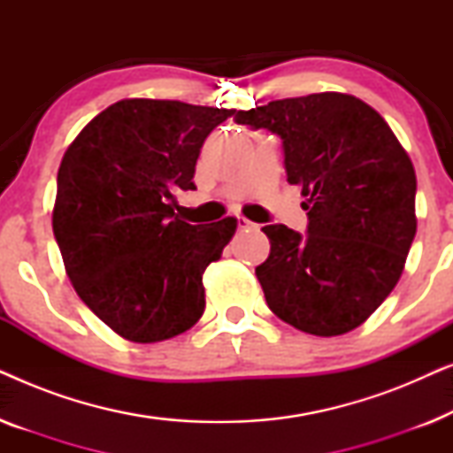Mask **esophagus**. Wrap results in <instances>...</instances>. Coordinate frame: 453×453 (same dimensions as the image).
<instances>
[{
	"label": "esophagus",
	"mask_w": 453,
	"mask_h": 453,
	"mask_svg": "<svg viewBox=\"0 0 453 453\" xmlns=\"http://www.w3.org/2000/svg\"><path fill=\"white\" fill-rule=\"evenodd\" d=\"M237 225H239L241 231H247V228H253V226H256V225H253L251 220H247L245 216H239V219H237Z\"/></svg>",
	"instance_id": "1"
}]
</instances>
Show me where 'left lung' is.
I'll list each match as a JSON object with an SVG mask.
<instances>
[{
    "label": "left lung",
    "instance_id": "obj_1",
    "mask_svg": "<svg viewBox=\"0 0 453 453\" xmlns=\"http://www.w3.org/2000/svg\"><path fill=\"white\" fill-rule=\"evenodd\" d=\"M237 123L280 135L287 179L301 185L309 216L303 237L262 228L265 303L313 336L355 330L398 284L417 234L411 157L373 107L344 92L272 101L239 111Z\"/></svg>",
    "mask_w": 453,
    "mask_h": 453
}]
</instances>
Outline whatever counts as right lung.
Segmentation results:
<instances>
[{
  "mask_svg": "<svg viewBox=\"0 0 453 453\" xmlns=\"http://www.w3.org/2000/svg\"><path fill=\"white\" fill-rule=\"evenodd\" d=\"M233 113L123 98L86 123L61 158L51 220L65 274L129 342H163L202 318L203 272L220 259L237 219L189 225L175 214V194L196 189L203 140Z\"/></svg>",
  "mask_w": 453,
  "mask_h": 453,
  "instance_id": "add662e5",
  "label": "right lung"
}]
</instances>
